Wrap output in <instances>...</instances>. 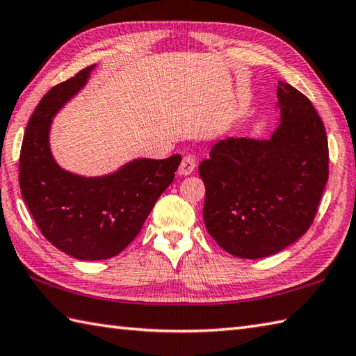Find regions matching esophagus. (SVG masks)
I'll list each match as a JSON object with an SVG mask.
<instances>
[{
	"label": "esophagus",
	"instance_id": "esophagus-1",
	"mask_svg": "<svg viewBox=\"0 0 356 356\" xmlns=\"http://www.w3.org/2000/svg\"><path fill=\"white\" fill-rule=\"evenodd\" d=\"M195 159L191 156V154H186L182 162H180V166H179V174L180 176H190V174L194 171L195 168Z\"/></svg>",
	"mask_w": 356,
	"mask_h": 356
}]
</instances>
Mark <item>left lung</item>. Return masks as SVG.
I'll return each mask as SVG.
<instances>
[{"label":"left lung","instance_id":"8db88e82","mask_svg":"<svg viewBox=\"0 0 356 356\" xmlns=\"http://www.w3.org/2000/svg\"><path fill=\"white\" fill-rule=\"evenodd\" d=\"M277 96L282 124L269 140H218L199 165L207 229L240 259L277 254L303 236L329 179L327 136L312 102L283 81Z\"/></svg>","mask_w":356,"mask_h":356}]
</instances>
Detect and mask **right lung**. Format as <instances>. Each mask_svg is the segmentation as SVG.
Segmentation results:
<instances>
[{
  "mask_svg": "<svg viewBox=\"0 0 356 356\" xmlns=\"http://www.w3.org/2000/svg\"><path fill=\"white\" fill-rule=\"evenodd\" d=\"M95 65L50 88L38 104L22 139L19 188L42 236L79 260H107L138 236L156 200L174 180L182 156L136 159L102 177L63 170L49 147L56 111L86 86Z\"/></svg>",
  "mask_w": 356,
  "mask_h": 356,
  "instance_id": "1",
  "label": "right lung"
}]
</instances>
